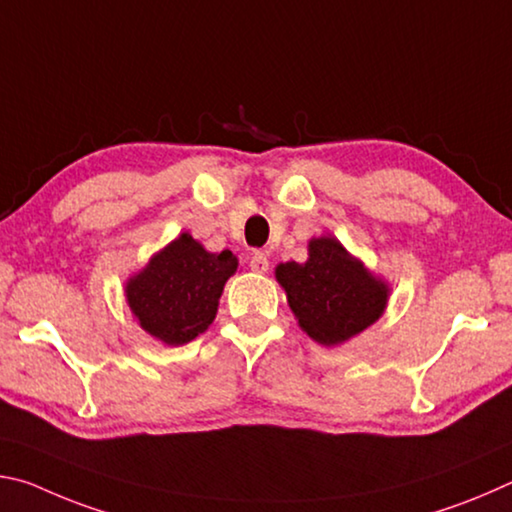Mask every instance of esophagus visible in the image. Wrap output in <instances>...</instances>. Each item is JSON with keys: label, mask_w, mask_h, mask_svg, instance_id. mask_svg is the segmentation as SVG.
I'll list each match as a JSON object with an SVG mask.
<instances>
[{"label": "esophagus", "mask_w": 512, "mask_h": 512, "mask_svg": "<svg viewBox=\"0 0 512 512\" xmlns=\"http://www.w3.org/2000/svg\"><path fill=\"white\" fill-rule=\"evenodd\" d=\"M250 271L266 273L268 271V257L264 253H255L253 257H250Z\"/></svg>", "instance_id": "obj_1"}]
</instances>
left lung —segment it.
<instances>
[{
    "label": "left lung",
    "instance_id": "obj_1",
    "mask_svg": "<svg viewBox=\"0 0 512 512\" xmlns=\"http://www.w3.org/2000/svg\"><path fill=\"white\" fill-rule=\"evenodd\" d=\"M307 262L275 266L298 325L325 348L343 345L384 316L391 287L332 235L311 237Z\"/></svg>",
    "mask_w": 512,
    "mask_h": 512
}]
</instances>
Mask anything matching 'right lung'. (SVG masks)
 Listing matches in <instances>:
<instances>
[{"label":"right lung","mask_w":512,"mask_h":512,"mask_svg":"<svg viewBox=\"0 0 512 512\" xmlns=\"http://www.w3.org/2000/svg\"><path fill=\"white\" fill-rule=\"evenodd\" d=\"M239 266L232 250L210 253L183 232L126 280V302L146 334L185 345L212 325L225 282Z\"/></svg>","instance_id":"1"}]
</instances>
